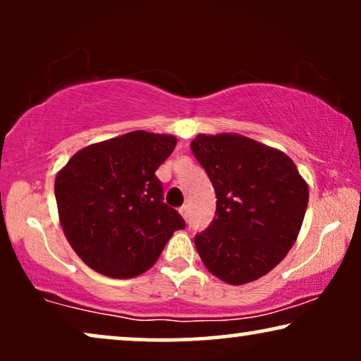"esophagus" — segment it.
<instances>
[{
	"label": "esophagus",
	"instance_id": "esophagus-1",
	"mask_svg": "<svg viewBox=\"0 0 361 361\" xmlns=\"http://www.w3.org/2000/svg\"><path fill=\"white\" fill-rule=\"evenodd\" d=\"M179 214L182 215V219L187 220V216H189V207H187V205H182L180 209H179Z\"/></svg>",
	"mask_w": 361,
	"mask_h": 361
}]
</instances>
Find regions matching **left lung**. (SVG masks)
<instances>
[{
    "mask_svg": "<svg viewBox=\"0 0 361 361\" xmlns=\"http://www.w3.org/2000/svg\"><path fill=\"white\" fill-rule=\"evenodd\" d=\"M190 147L216 195V216L195 236L200 259L226 284L259 279L298 240L307 182L283 151L236 133L197 135Z\"/></svg>",
    "mask_w": 361,
    "mask_h": 361,
    "instance_id": "1",
    "label": "left lung"
}]
</instances>
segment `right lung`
I'll return each mask as SVG.
<instances>
[{
  "instance_id": "1",
  "label": "right lung",
  "mask_w": 361,
  "mask_h": 361,
  "mask_svg": "<svg viewBox=\"0 0 361 361\" xmlns=\"http://www.w3.org/2000/svg\"><path fill=\"white\" fill-rule=\"evenodd\" d=\"M177 145L172 135L131 131L77 151L56 176L63 233L97 273L126 279L156 263L184 220L162 202L154 172Z\"/></svg>"
}]
</instances>
